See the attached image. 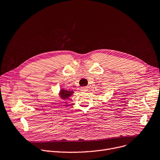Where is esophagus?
Returning a JSON list of instances; mask_svg holds the SVG:
<instances>
[{
	"mask_svg": "<svg viewBox=\"0 0 160 160\" xmlns=\"http://www.w3.org/2000/svg\"><path fill=\"white\" fill-rule=\"evenodd\" d=\"M80 91L82 92V93H86V92L88 91V89L87 87H82L81 88Z\"/></svg>",
	"mask_w": 160,
	"mask_h": 160,
	"instance_id": "34e87169",
	"label": "esophagus"
}]
</instances>
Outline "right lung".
I'll use <instances>...</instances> for the list:
<instances>
[{
  "label": "right lung",
  "mask_w": 160,
  "mask_h": 160,
  "mask_svg": "<svg viewBox=\"0 0 160 160\" xmlns=\"http://www.w3.org/2000/svg\"><path fill=\"white\" fill-rule=\"evenodd\" d=\"M73 93V92L71 91H67L65 89H62L60 91V95L62 99H68L71 95Z\"/></svg>",
  "instance_id": "1"
}]
</instances>
